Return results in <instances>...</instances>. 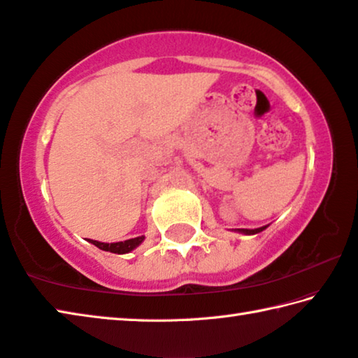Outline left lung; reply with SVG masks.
<instances>
[{
    "label": "left lung",
    "mask_w": 358,
    "mask_h": 358,
    "mask_svg": "<svg viewBox=\"0 0 358 358\" xmlns=\"http://www.w3.org/2000/svg\"><path fill=\"white\" fill-rule=\"evenodd\" d=\"M266 229V227H262V229H255V230H249V229H239L238 231H241V233H245V235H255V233H259V231H263Z\"/></svg>",
    "instance_id": "obj_1"
}]
</instances>
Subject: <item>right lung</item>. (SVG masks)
<instances>
[{
	"mask_svg": "<svg viewBox=\"0 0 358 358\" xmlns=\"http://www.w3.org/2000/svg\"><path fill=\"white\" fill-rule=\"evenodd\" d=\"M142 241H144V236H138V238H133V239H127V241H122V243H100V241H94V239H89V243H92L94 245L99 247L101 250H106V252H113V253H128L131 252L133 249H136Z\"/></svg>",
	"mask_w": 358,
	"mask_h": 358,
	"instance_id": "obj_1",
	"label": "right lung"
}]
</instances>
